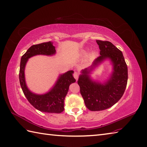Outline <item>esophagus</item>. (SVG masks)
<instances>
[{
	"mask_svg": "<svg viewBox=\"0 0 147 147\" xmlns=\"http://www.w3.org/2000/svg\"><path fill=\"white\" fill-rule=\"evenodd\" d=\"M74 78H75L76 80V81L78 80V78H79V74L77 73V72H74Z\"/></svg>",
	"mask_w": 147,
	"mask_h": 147,
	"instance_id": "1",
	"label": "esophagus"
}]
</instances>
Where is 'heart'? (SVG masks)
Instances as JSON below:
<instances>
[{
  "mask_svg": "<svg viewBox=\"0 0 147 147\" xmlns=\"http://www.w3.org/2000/svg\"><path fill=\"white\" fill-rule=\"evenodd\" d=\"M95 55H96L95 53H92V54H91V55H90V57H91L92 58V57H94L95 56Z\"/></svg>",
  "mask_w": 147,
  "mask_h": 147,
  "instance_id": "b5f03b06",
  "label": "heart"
}]
</instances>
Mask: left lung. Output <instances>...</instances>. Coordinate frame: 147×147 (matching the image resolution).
I'll return each instance as SVG.
<instances>
[{
  "label": "left lung",
  "instance_id": "1",
  "mask_svg": "<svg viewBox=\"0 0 147 147\" xmlns=\"http://www.w3.org/2000/svg\"><path fill=\"white\" fill-rule=\"evenodd\" d=\"M96 42L100 55L91 67L82 71L78 81L86 107L92 111H103L114 105L123 96L127 82V67L122 52L110 42ZM107 58L111 59L114 66L110 79L104 84L93 82L89 78L90 71Z\"/></svg>",
  "mask_w": 147,
  "mask_h": 147
}]
</instances>
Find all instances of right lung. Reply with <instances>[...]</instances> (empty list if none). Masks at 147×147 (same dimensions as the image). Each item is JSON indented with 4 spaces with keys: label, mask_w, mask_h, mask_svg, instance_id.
Returning a JSON list of instances; mask_svg holds the SVG:
<instances>
[{
    "label": "right lung",
    "mask_w": 147,
    "mask_h": 147,
    "mask_svg": "<svg viewBox=\"0 0 147 147\" xmlns=\"http://www.w3.org/2000/svg\"><path fill=\"white\" fill-rule=\"evenodd\" d=\"M55 53V47L51 42L32 45L21 57L19 78L24 95L34 107L43 112L59 114L64 110V99L69 85L76 82L73 76L74 71H69L61 74L53 88L44 95H36L31 92L27 88L24 79V67L28 59L36 55H51Z\"/></svg>",
    "instance_id": "add662e5"
}]
</instances>
